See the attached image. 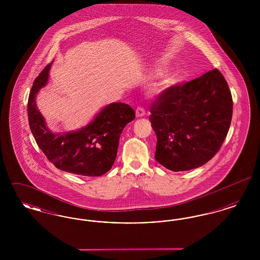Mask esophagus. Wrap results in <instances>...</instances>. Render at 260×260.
Listing matches in <instances>:
<instances>
[{
  "label": "esophagus",
  "instance_id": "34e87169",
  "mask_svg": "<svg viewBox=\"0 0 260 260\" xmlns=\"http://www.w3.org/2000/svg\"><path fill=\"white\" fill-rule=\"evenodd\" d=\"M136 117H143L145 115V110L142 107H138L136 110Z\"/></svg>",
  "mask_w": 260,
  "mask_h": 260
}]
</instances>
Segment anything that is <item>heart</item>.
<instances>
[{
  "label": "heart",
  "instance_id": "1",
  "mask_svg": "<svg viewBox=\"0 0 260 260\" xmlns=\"http://www.w3.org/2000/svg\"><path fill=\"white\" fill-rule=\"evenodd\" d=\"M173 84V78L172 76L170 75H165L162 76L161 80H160V83H159V87L161 89H165V88H168V87H171Z\"/></svg>",
  "mask_w": 260,
  "mask_h": 260
}]
</instances>
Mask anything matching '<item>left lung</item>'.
<instances>
[{"instance_id":"obj_1","label":"left lung","mask_w":260,"mask_h":260,"mask_svg":"<svg viewBox=\"0 0 260 260\" xmlns=\"http://www.w3.org/2000/svg\"><path fill=\"white\" fill-rule=\"evenodd\" d=\"M232 112L231 91L217 69L167 88L150 110L155 159L173 172L205 165L221 147Z\"/></svg>"}]
</instances>
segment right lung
<instances>
[{
	"label": "right lung",
	"mask_w": 260,
	"mask_h": 260,
	"mask_svg": "<svg viewBox=\"0 0 260 260\" xmlns=\"http://www.w3.org/2000/svg\"><path fill=\"white\" fill-rule=\"evenodd\" d=\"M52 61L33 83L28 99V120L38 146L57 169L85 176H100L111 170L117 157L120 136L135 120L134 109L122 102L104 106L85 126L55 134L47 126L36 105L41 88L48 84Z\"/></svg>",
	"instance_id": "obj_1"
}]
</instances>
